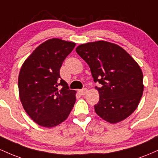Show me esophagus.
I'll return each instance as SVG.
<instances>
[{
	"label": "esophagus",
	"instance_id": "obj_1",
	"mask_svg": "<svg viewBox=\"0 0 158 158\" xmlns=\"http://www.w3.org/2000/svg\"><path fill=\"white\" fill-rule=\"evenodd\" d=\"M87 92H88V90L86 89V88H83V89L81 90H78V93H79L80 95H85V94H87Z\"/></svg>",
	"mask_w": 158,
	"mask_h": 158
}]
</instances>
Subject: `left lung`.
Listing matches in <instances>:
<instances>
[{
    "instance_id": "left-lung-1",
    "label": "left lung",
    "mask_w": 158,
    "mask_h": 158,
    "mask_svg": "<svg viewBox=\"0 0 158 158\" xmlns=\"http://www.w3.org/2000/svg\"><path fill=\"white\" fill-rule=\"evenodd\" d=\"M76 51L89 65L99 94L94 106L98 116L115 124L136 110L143 96V75L139 64L124 49L106 41L81 44Z\"/></svg>"
}]
</instances>
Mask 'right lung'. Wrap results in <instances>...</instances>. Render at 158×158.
Here are the masks:
<instances>
[{"label": "right lung", "instance_id": "right-lung-1", "mask_svg": "<svg viewBox=\"0 0 158 158\" xmlns=\"http://www.w3.org/2000/svg\"><path fill=\"white\" fill-rule=\"evenodd\" d=\"M75 45L56 38L48 39L39 45L21 66L18 81L21 102L39 126H58L73 109L77 91L69 90L59 72Z\"/></svg>", "mask_w": 158, "mask_h": 158}]
</instances>
